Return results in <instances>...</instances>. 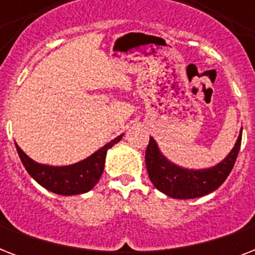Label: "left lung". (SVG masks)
<instances>
[{"label": "left lung", "instance_id": "8db88e82", "mask_svg": "<svg viewBox=\"0 0 255 255\" xmlns=\"http://www.w3.org/2000/svg\"><path fill=\"white\" fill-rule=\"evenodd\" d=\"M241 140L242 131L232 152L218 165L209 169L192 170L184 169L168 161L159 151L155 140L149 137V143L145 151L148 176L151 178L152 184L156 186V189L172 198L186 200L205 196L217 189L218 186H221L222 182L228 178L237 160Z\"/></svg>", "mask_w": 255, "mask_h": 255}]
</instances>
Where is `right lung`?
I'll return each mask as SVG.
<instances>
[{"instance_id": "1", "label": "right lung", "mask_w": 255, "mask_h": 255, "mask_svg": "<svg viewBox=\"0 0 255 255\" xmlns=\"http://www.w3.org/2000/svg\"><path fill=\"white\" fill-rule=\"evenodd\" d=\"M120 139H122V135L111 140L103 148H100L99 151H96L94 155L85 159L83 161H79L73 165H67V167L42 165V164L35 163L26 153H23V151L17 144H15V148H17L19 159L27 170V173L39 185L53 193L62 194V196H73V194L86 193L96 185V182L99 181L100 176L103 173L107 149H110L114 144L119 143Z\"/></svg>"}]
</instances>
